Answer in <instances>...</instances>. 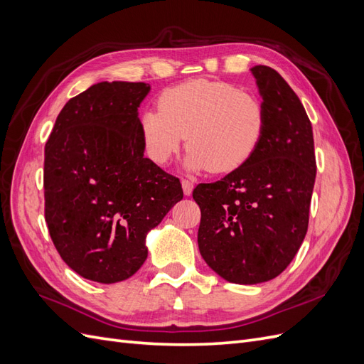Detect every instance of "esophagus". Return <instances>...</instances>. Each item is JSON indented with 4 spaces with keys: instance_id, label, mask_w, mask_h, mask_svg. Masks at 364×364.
Instances as JSON below:
<instances>
[{
    "instance_id": "esophagus-1",
    "label": "esophagus",
    "mask_w": 364,
    "mask_h": 364,
    "mask_svg": "<svg viewBox=\"0 0 364 364\" xmlns=\"http://www.w3.org/2000/svg\"><path fill=\"white\" fill-rule=\"evenodd\" d=\"M182 188H183L185 196H190V194L193 193L194 185H193V182L188 181V179H182Z\"/></svg>"
}]
</instances>
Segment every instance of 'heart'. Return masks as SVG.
<instances>
[{"mask_svg": "<svg viewBox=\"0 0 364 364\" xmlns=\"http://www.w3.org/2000/svg\"><path fill=\"white\" fill-rule=\"evenodd\" d=\"M267 111L261 98L232 83L197 79L165 90L158 111L139 117L146 156L167 164L186 136V165L229 173L245 165L266 134Z\"/></svg>", "mask_w": 364, "mask_h": 364, "instance_id": "1", "label": "heart"}]
</instances>
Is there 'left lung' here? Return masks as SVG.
I'll return each instance as SVG.
<instances>
[{
	"label": "left lung",
	"instance_id": "1",
	"mask_svg": "<svg viewBox=\"0 0 364 364\" xmlns=\"http://www.w3.org/2000/svg\"><path fill=\"white\" fill-rule=\"evenodd\" d=\"M267 111L266 134L245 165L213 183H199L200 255L235 284L277 278L299 250L308 229L316 179L313 127L299 97L279 73L252 68Z\"/></svg>",
	"mask_w": 364,
	"mask_h": 364
}]
</instances>
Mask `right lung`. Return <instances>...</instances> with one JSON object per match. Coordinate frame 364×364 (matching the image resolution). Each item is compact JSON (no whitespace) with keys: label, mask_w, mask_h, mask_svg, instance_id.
Returning <instances> with one entry per match:
<instances>
[{"label":"right lung","mask_w":364,"mask_h":364,"mask_svg":"<svg viewBox=\"0 0 364 364\" xmlns=\"http://www.w3.org/2000/svg\"><path fill=\"white\" fill-rule=\"evenodd\" d=\"M142 82H102L73 97L46 144V222L59 255L102 284L130 278L147 258L146 235L182 200L178 178L144 158Z\"/></svg>","instance_id":"1"}]
</instances>
